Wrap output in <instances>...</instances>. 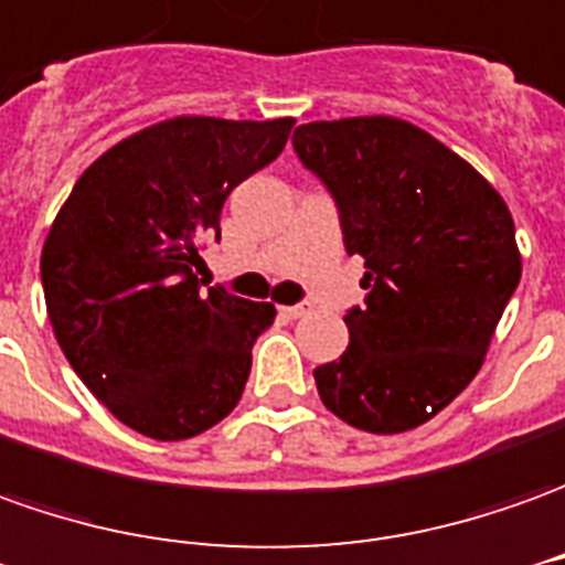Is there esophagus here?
<instances>
[{
	"mask_svg": "<svg viewBox=\"0 0 565 565\" xmlns=\"http://www.w3.org/2000/svg\"><path fill=\"white\" fill-rule=\"evenodd\" d=\"M305 313H310V305H289V307H279V317L282 320H301Z\"/></svg>",
	"mask_w": 565,
	"mask_h": 565,
	"instance_id": "esophagus-1",
	"label": "esophagus"
}]
</instances>
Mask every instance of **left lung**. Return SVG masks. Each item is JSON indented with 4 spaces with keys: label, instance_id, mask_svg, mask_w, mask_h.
<instances>
[{
    "label": "left lung",
    "instance_id": "1",
    "mask_svg": "<svg viewBox=\"0 0 565 565\" xmlns=\"http://www.w3.org/2000/svg\"><path fill=\"white\" fill-rule=\"evenodd\" d=\"M295 153L332 190L365 307L348 350L317 365L329 412L403 434L468 387L523 274L508 202L468 159L396 116L295 128Z\"/></svg>",
    "mask_w": 565,
    "mask_h": 565
}]
</instances>
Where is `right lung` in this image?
Returning <instances> with one entry per match:
<instances>
[{"label":"right lung","instance_id":"right-lung-1","mask_svg":"<svg viewBox=\"0 0 565 565\" xmlns=\"http://www.w3.org/2000/svg\"><path fill=\"white\" fill-rule=\"evenodd\" d=\"M282 119L174 116L82 171L42 245L54 338L85 387L131 430L190 439L243 396L267 301L202 289V239L236 184L270 166Z\"/></svg>","mask_w":565,"mask_h":565}]
</instances>
